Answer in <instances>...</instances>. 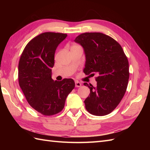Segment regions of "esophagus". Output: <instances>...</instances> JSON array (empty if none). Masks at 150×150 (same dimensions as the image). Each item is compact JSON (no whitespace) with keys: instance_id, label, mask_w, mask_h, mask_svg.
<instances>
[{"instance_id":"1","label":"esophagus","mask_w":150,"mask_h":150,"mask_svg":"<svg viewBox=\"0 0 150 150\" xmlns=\"http://www.w3.org/2000/svg\"><path fill=\"white\" fill-rule=\"evenodd\" d=\"M81 85H82V84L81 83V82H79L78 81H75V87H77V88L81 87Z\"/></svg>"}]
</instances>
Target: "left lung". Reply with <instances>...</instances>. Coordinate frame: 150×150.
Segmentation results:
<instances>
[{
    "label": "left lung",
    "mask_w": 150,
    "mask_h": 150,
    "mask_svg": "<svg viewBox=\"0 0 150 150\" xmlns=\"http://www.w3.org/2000/svg\"><path fill=\"white\" fill-rule=\"evenodd\" d=\"M75 42L84 50L85 74L98 75L96 87L84 83L90 89L84 100L86 109L94 115H106L115 109L126 93L129 77L128 58L120 44L104 33H82Z\"/></svg>",
    "instance_id": "1"
}]
</instances>
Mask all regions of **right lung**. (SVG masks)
Masks as SVG:
<instances>
[{
	"label": "right lung",
	"instance_id": "right-lung-1",
	"mask_svg": "<svg viewBox=\"0 0 150 150\" xmlns=\"http://www.w3.org/2000/svg\"><path fill=\"white\" fill-rule=\"evenodd\" d=\"M66 37L62 33H41L27 44L19 60V86L30 106L46 116L60 112L75 88L72 79L61 81L52 79L55 50Z\"/></svg>",
	"mask_w": 150,
	"mask_h": 150
}]
</instances>
